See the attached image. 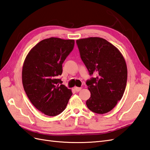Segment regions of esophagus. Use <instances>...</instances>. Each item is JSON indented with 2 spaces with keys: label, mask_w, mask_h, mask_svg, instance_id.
<instances>
[{
  "label": "esophagus",
  "mask_w": 150,
  "mask_h": 150,
  "mask_svg": "<svg viewBox=\"0 0 150 150\" xmlns=\"http://www.w3.org/2000/svg\"><path fill=\"white\" fill-rule=\"evenodd\" d=\"M74 90L76 92H79L81 90V87H77V86H76V87H74Z\"/></svg>",
  "instance_id": "34e87169"
}]
</instances>
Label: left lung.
<instances>
[{"mask_svg":"<svg viewBox=\"0 0 150 150\" xmlns=\"http://www.w3.org/2000/svg\"><path fill=\"white\" fill-rule=\"evenodd\" d=\"M76 44L89 74L96 75L86 82L91 94L86 105L93 112L106 114L125 92L128 74L125 59L119 50L104 38L79 39Z\"/></svg>","mask_w":150,"mask_h":150,"instance_id":"left-lung-1","label":"left lung"}]
</instances>
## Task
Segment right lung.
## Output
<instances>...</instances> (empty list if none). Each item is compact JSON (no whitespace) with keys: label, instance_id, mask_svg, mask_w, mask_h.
<instances>
[{"label":"right lung","instance_id":"right-lung-1","mask_svg":"<svg viewBox=\"0 0 150 150\" xmlns=\"http://www.w3.org/2000/svg\"><path fill=\"white\" fill-rule=\"evenodd\" d=\"M74 45V40L51 37L40 41L29 52L22 67L24 91L39 111L49 116L64 110L72 95L59 78L62 64Z\"/></svg>","mask_w":150,"mask_h":150}]
</instances>
